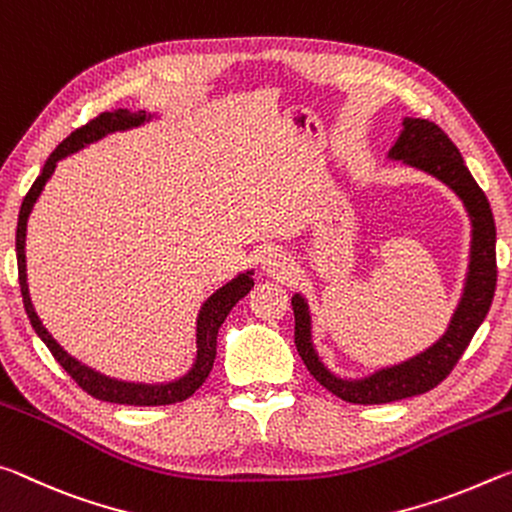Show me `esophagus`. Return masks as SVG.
<instances>
[{
  "instance_id": "obj_1",
  "label": "esophagus",
  "mask_w": 512,
  "mask_h": 512,
  "mask_svg": "<svg viewBox=\"0 0 512 512\" xmlns=\"http://www.w3.org/2000/svg\"><path fill=\"white\" fill-rule=\"evenodd\" d=\"M261 267H263L265 274L274 276V279H286L288 272H290V267H292V261H290V256L286 254V251L272 247V249H267L265 254H263Z\"/></svg>"
}]
</instances>
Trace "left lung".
<instances>
[{"label": "left lung", "mask_w": 512, "mask_h": 512, "mask_svg": "<svg viewBox=\"0 0 512 512\" xmlns=\"http://www.w3.org/2000/svg\"><path fill=\"white\" fill-rule=\"evenodd\" d=\"M390 158L433 174L463 199L469 220H472V254H469L463 299L451 317L447 333L433 347L406 363L379 370L360 381L338 379L326 370L311 342V313H308L306 301L299 295L292 297L295 345L301 360L317 383L349 404H388V401L422 395L445 381L488 315L494 288H497V249H494L497 229H494L490 201L469 174L463 156L447 133L435 122L406 117L404 131L390 149Z\"/></svg>", "instance_id": "obj_1"}]
</instances>
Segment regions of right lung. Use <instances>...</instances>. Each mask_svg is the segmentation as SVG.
I'll list each match as a JSON object with an SVG mask.
<instances>
[{
    "instance_id": "add662e5",
    "label": "right lung",
    "mask_w": 512,
    "mask_h": 512,
    "mask_svg": "<svg viewBox=\"0 0 512 512\" xmlns=\"http://www.w3.org/2000/svg\"><path fill=\"white\" fill-rule=\"evenodd\" d=\"M145 120H147L145 111L129 113V111H124V108H115V111L99 113L97 117H92L88 124L74 129L70 136H67L61 145L54 149L52 156L47 158L43 172H40L38 179L33 181V186L29 188L27 197H24L22 206H20L18 231H15V251H18V279H20L24 311H27V315H29L33 331L38 333V338L45 342L49 351H52L56 363L72 376L74 383H77L81 390H86L90 397H95L99 401H111V404L167 406V404H177V401H186L188 397L195 395V392L208 379V374H211L213 363H215V354H217V331H220V326L226 320V315L231 313V308L236 306L251 288H254L251 272L240 274L238 279L226 283L224 288L217 290L215 295L208 299L204 306H201L199 320H197V360H195V365H192V370L183 376V379L174 381V383L145 385V383H124V381L108 379V376L92 372L90 367L81 365L79 360H74L72 356H67L65 351L56 345V340L52 338V335L47 333L45 326L40 324L36 311H33L31 299H29V288H27V265H24V238H27L29 213H31L33 204H36V199L40 195V190H43V186L47 183V179L52 177L56 163L61 161L63 156L77 152V149H81L83 145H88V142L106 136V133L138 127V124H142Z\"/></svg>"
}]
</instances>
